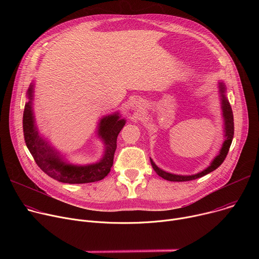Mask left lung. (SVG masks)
I'll use <instances>...</instances> for the list:
<instances>
[{"label": "left lung", "instance_id": "8db88e82", "mask_svg": "<svg viewBox=\"0 0 259 259\" xmlns=\"http://www.w3.org/2000/svg\"><path fill=\"white\" fill-rule=\"evenodd\" d=\"M219 91L221 94V104H223V113H224V118H225V129H226V140L223 144V149L220 150L219 155L213 160V162L211 163V165L205 169L204 171L195 174V175H189V176H183V175H175V174H171L168 172H165L163 170H161L151 159V163L152 166L154 168V170L157 172V174L159 176H161L162 178L169 180V181H190V180H194L197 178H200L212 171H214L215 169H217L221 164L224 163L225 159L228 156V153L230 151V147L234 138V115H233V110H232V106L228 100V98L225 95L226 92V87L224 85V83H219Z\"/></svg>", "mask_w": 259, "mask_h": 259}]
</instances>
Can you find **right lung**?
I'll return each mask as SVG.
<instances>
[{
	"instance_id": "1",
	"label": "right lung",
	"mask_w": 259,
	"mask_h": 259,
	"mask_svg": "<svg viewBox=\"0 0 259 259\" xmlns=\"http://www.w3.org/2000/svg\"><path fill=\"white\" fill-rule=\"evenodd\" d=\"M32 86L31 84L27 91L29 101L24 106L22 126L25 144L36 165L50 177L64 183H88L103 179L114 164L117 138L125 125V120H120L119 115L115 114L100 121L98 134L105 143V153L99 163L88 166L66 164L40 138L36 131L31 109Z\"/></svg>"
}]
</instances>
